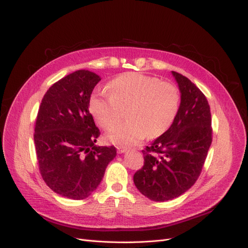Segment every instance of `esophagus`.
<instances>
[{"mask_svg":"<svg viewBox=\"0 0 248 248\" xmlns=\"http://www.w3.org/2000/svg\"><path fill=\"white\" fill-rule=\"evenodd\" d=\"M126 151V147H124V146H117V153L118 154H123Z\"/></svg>","mask_w":248,"mask_h":248,"instance_id":"1","label":"esophagus"}]
</instances>
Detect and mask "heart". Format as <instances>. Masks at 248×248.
Instances as JSON below:
<instances>
[{
	"mask_svg": "<svg viewBox=\"0 0 248 248\" xmlns=\"http://www.w3.org/2000/svg\"><path fill=\"white\" fill-rule=\"evenodd\" d=\"M108 91H93L88 108L96 124L112 130L128 109L129 122L109 134V140L122 146L137 143L146 135L159 137L170 128L178 114L180 91L170 82L139 73H125L109 82Z\"/></svg>",
	"mask_w": 248,
	"mask_h": 248,
	"instance_id": "b5f03b06",
	"label": "heart"
}]
</instances>
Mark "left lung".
I'll return each instance as SVG.
<instances>
[{"mask_svg":"<svg viewBox=\"0 0 248 248\" xmlns=\"http://www.w3.org/2000/svg\"><path fill=\"white\" fill-rule=\"evenodd\" d=\"M181 105L172 124L142 150L144 164L134 174L137 189L154 202L179 197L202 173L212 143V118L207 97L188 78L172 72Z\"/></svg>","mask_w":248,"mask_h":248,"instance_id":"1","label":"left lung"}]
</instances>
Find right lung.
Instances as JSON below:
<instances>
[{
	"label": "right lung",
	"instance_id": "1",
	"mask_svg": "<svg viewBox=\"0 0 248 248\" xmlns=\"http://www.w3.org/2000/svg\"><path fill=\"white\" fill-rule=\"evenodd\" d=\"M100 81V76L86 69L62 78L42 97L35 123L39 172L54 192L70 200L93 193L116 155L113 145H94L101 132L88 102Z\"/></svg>",
	"mask_w": 248,
	"mask_h": 248
}]
</instances>
